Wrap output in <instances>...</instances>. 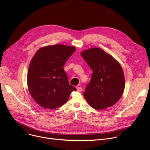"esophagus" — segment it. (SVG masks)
<instances>
[{"instance_id": "1", "label": "esophagus", "mask_w": 150, "mask_h": 150, "mask_svg": "<svg viewBox=\"0 0 150 150\" xmlns=\"http://www.w3.org/2000/svg\"><path fill=\"white\" fill-rule=\"evenodd\" d=\"M76 89L78 92H81L83 91V88L81 87H80V86H76Z\"/></svg>"}]
</instances>
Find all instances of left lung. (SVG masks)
I'll list each match as a JSON object with an SVG mask.
<instances>
[{
  "label": "left lung",
  "mask_w": 150,
  "mask_h": 150,
  "mask_svg": "<svg viewBox=\"0 0 150 150\" xmlns=\"http://www.w3.org/2000/svg\"><path fill=\"white\" fill-rule=\"evenodd\" d=\"M81 55L93 72L83 93L86 100L98 110L115 105L125 89L123 72L119 62L99 48L84 50Z\"/></svg>",
  "instance_id": "1"
}]
</instances>
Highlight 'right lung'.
I'll use <instances>...</instances> for the list:
<instances>
[{
	"label": "right lung",
	"mask_w": 150,
	"mask_h": 150,
	"mask_svg": "<svg viewBox=\"0 0 150 150\" xmlns=\"http://www.w3.org/2000/svg\"><path fill=\"white\" fill-rule=\"evenodd\" d=\"M75 47L56 44L42 47L31 59L27 74L30 95L42 108L54 109L67 101L76 89L69 84L63 68Z\"/></svg>",
	"instance_id": "right-lung-1"
}]
</instances>
